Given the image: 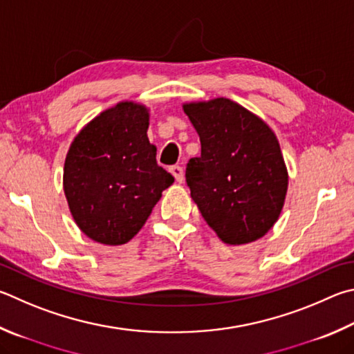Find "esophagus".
Wrapping results in <instances>:
<instances>
[{"label": "esophagus", "instance_id": "obj_1", "mask_svg": "<svg viewBox=\"0 0 354 354\" xmlns=\"http://www.w3.org/2000/svg\"><path fill=\"white\" fill-rule=\"evenodd\" d=\"M170 173L173 176H175V179L178 183H183L184 181V170H183V167H179V165H171L170 167Z\"/></svg>", "mask_w": 354, "mask_h": 354}]
</instances>
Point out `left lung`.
<instances>
[{
	"instance_id": "left-lung-1",
	"label": "left lung",
	"mask_w": 354,
	"mask_h": 354,
	"mask_svg": "<svg viewBox=\"0 0 354 354\" xmlns=\"http://www.w3.org/2000/svg\"><path fill=\"white\" fill-rule=\"evenodd\" d=\"M201 140L185 181L205 223L227 244L261 239L279 220L288 170L274 131L230 99L184 104Z\"/></svg>"
}]
</instances>
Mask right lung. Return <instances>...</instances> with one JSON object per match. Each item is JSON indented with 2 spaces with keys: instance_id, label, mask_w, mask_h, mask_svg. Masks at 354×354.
Returning <instances> with one entry per match:
<instances>
[{
  "instance_id": "add662e5",
  "label": "right lung",
  "mask_w": 354,
  "mask_h": 354,
  "mask_svg": "<svg viewBox=\"0 0 354 354\" xmlns=\"http://www.w3.org/2000/svg\"><path fill=\"white\" fill-rule=\"evenodd\" d=\"M147 130L149 110L120 102L83 127L69 147L63 189L77 226L94 241H130L175 181L158 165Z\"/></svg>"
}]
</instances>
